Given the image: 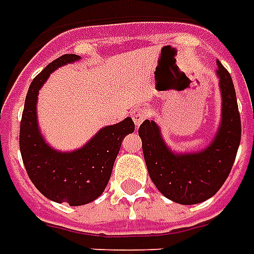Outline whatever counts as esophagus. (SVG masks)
I'll use <instances>...</instances> for the list:
<instances>
[{
  "instance_id": "1",
  "label": "esophagus",
  "mask_w": 254,
  "mask_h": 254,
  "mask_svg": "<svg viewBox=\"0 0 254 254\" xmlns=\"http://www.w3.org/2000/svg\"><path fill=\"white\" fill-rule=\"evenodd\" d=\"M148 114L150 112H148V108H146V107H136V108H134L132 112H131V118L134 120L135 126L142 125L143 120L148 118Z\"/></svg>"
}]
</instances>
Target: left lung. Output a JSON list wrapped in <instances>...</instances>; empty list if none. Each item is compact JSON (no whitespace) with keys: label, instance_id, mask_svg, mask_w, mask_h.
<instances>
[{"label":"left lung","instance_id":"obj_1","mask_svg":"<svg viewBox=\"0 0 254 254\" xmlns=\"http://www.w3.org/2000/svg\"><path fill=\"white\" fill-rule=\"evenodd\" d=\"M222 95V119L210 146L194 154H175L166 146L154 120L139 127L144 161L156 189L171 201L194 205L213 197L233 167L241 140V118L233 80L217 60Z\"/></svg>","mask_w":254,"mask_h":254}]
</instances>
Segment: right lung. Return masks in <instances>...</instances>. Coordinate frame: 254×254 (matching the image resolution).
Masks as SVG:
<instances>
[{"label": "right lung", "mask_w": 254, "mask_h": 254, "mask_svg": "<svg viewBox=\"0 0 254 254\" xmlns=\"http://www.w3.org/2000/svg\"><path fill=\"white\" fill-rule=\"evenodd\" d=\"M77 55H63L36 76L28 89L20 125V150L30 181L44 197L57 203L80 206L104 191L126 135L134 132L131 118L103 127L84 147L60 152L45 143L37 123V93L48 76L59 66L77 62Z\"/></svg>", "instance_id": "add662e5"}]
</instances>
